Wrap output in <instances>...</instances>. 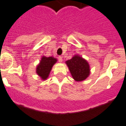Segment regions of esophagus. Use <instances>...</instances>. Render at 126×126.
I'll list each match as a JSON object with an SVG mask.
<instances>
[{
	"instance_id": "obj_1",
	"label": "esophagus",
	"mask_w": 126,
	"mask_h": 126,
	"mask_svg": "<svg viewBox=\"0 0 126 126\" xmlns=\"http://www.w3.org/2000/svg\"><path fill=\"white\" fill-rule=\"evenodd\" d=\"M58 61H59V62H63V58H62V57H58Z\"/></svg>"
}]
</instances>
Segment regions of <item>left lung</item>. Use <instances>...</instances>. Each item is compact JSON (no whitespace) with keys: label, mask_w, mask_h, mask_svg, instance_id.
Instances as JSON below:
<instances>
[{"label":"left lung","mask_w":126,"mask_h":126,"mask_svg":"<svg viewBox=\"0 0 126 126\" xmlns=\"http://www.w3.org/2000/svg\"><path fill=\"white\" fill-rule=\"evenodd\" d=\"M73 79L76 81L85 80L90 74V67L87 62L78 55L66 62Z\"/></svg>","instance_id":"8db88e82"}]
</instances>
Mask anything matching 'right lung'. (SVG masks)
Returning a JSON list of instances; mask_svg holds the SVG:
<instances>
[{
    "label": "right lung",
    "mask_w": 126,
    "mask_h": 126,
    "mask_svg": "<svg viewBox=\"0 0 126 126\" xmlns=\"http://www.w3.org/2000/svg\"><path fill=\"white\" fill-rule=\"evenodd\" d=\"M57 61L56 58L52 57H46L44 56L42 57L36 69V73L42 80H46L48 78L52 66Z\"/></svg>",
    "instance_id": "1"
}]
</instances>
